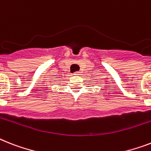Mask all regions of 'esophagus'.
Returning <instances> with one entry per match:
<instances>
[{"mask_svg":"<svg viewBox=\"0 0 151 151\" xmlns=\"http://www.w3.org/2000/svg\"><path fill=\"white\" fill-rule=\"evenodd\" d=\"M73 74L74 75H81V72H75Z\"/></svg>","mask_w":151,"mask_h":151,"instance_id":"34e87169","label":"esophagus"}]
</instances>
